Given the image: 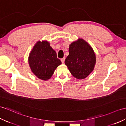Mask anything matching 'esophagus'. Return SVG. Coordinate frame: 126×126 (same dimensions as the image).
I'll list each match as a JSON object with an SVG mask.
<instances>
[{
	"label": "esophagus",
	"mask_w": 126,
	"mask_h": 126,
	"mask_svg": "<svg viewBox=\"0 0 126 126\" xmlns=\"http://www.w3.org/2000/svg\"><path fill=\"white\" fill-rule=\"evenodd\" d=\"M61 62H62V63L63 64L64 63V61H65V57H63V58H61Z\"/></svg>",
	"instance_id": "34e87169"
}]
</instances>
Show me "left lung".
<instances>
[{"mask_svg": "<svg viewBox=\"0 0 126 126\" xmlns=\"http://www.w3.org/2000/svg\"><path fill=\"white\" fill-rule=\"evenodd\" d=\"M69 54L65 60L72 75L84 79L92 73L96 64V55L92 47L82 38L69 45Z\"/></svg>", "mask_w": 126, "mask_h": 126, "instance_id": "8db88e82", "label": "left lung"}]
</instances>
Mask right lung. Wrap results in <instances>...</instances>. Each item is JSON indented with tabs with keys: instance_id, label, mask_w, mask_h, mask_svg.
<instances>
[{
	"instance_id": "1",
	"label": "right lung",
	"mask_w": 126,
	"mask_h": 126,
	"mask_svg": "<svg viewBox=\"0 0 126 126\" xmlns=\"http://www.w3.org/2000/svg\"><path fill=\"white\" fill-rule=\"evenodd\" d=\"M28 62L32 73L42 80L51 78L61 61L47 41H38L29 54Z\"/></svg>"
}]
</instances>
